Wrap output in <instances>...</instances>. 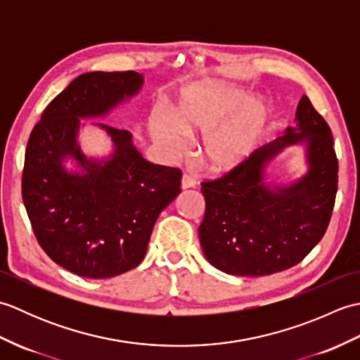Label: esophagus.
<instances>
[{
  "instance_id": "1",
  "label": "esophagus",
  "mask_w": 360,
  "mask_h": 360,
  "mask_svg": "<svg viewBox=\"0 0 360 360\" xmlns=\"http://www.w3.org/2000/svg\"><path fill=\"white\" fill-rule=\"evenodd\" d=\"M195 186H196V179L193 176L184 173V176H182V188H193Z\"/></svg>"
}]
</instances>
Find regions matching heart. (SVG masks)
Instances as JSON below:
<instances>
[{
  "label": "heart",
  "mask_w": 360,
  "mask_h": 360,
  "mask_svg": "<svg viewBox=\"0 0 360 360\" xmlns=\"http://www.w3.org/2000/svg\"><path fill=\"white\" fill-rule=\"evenodd\" d=\"M243 100L240 89L202 83L181 97L168 122L151 120L153 137L167 151L179 153L184 148L181 134L192 137L205 129L200 148L202 162L213 172H231L254 151L267 122L263 101Z\"/></svg>",
  "instance_id": "obj_1"
}]
</instances>
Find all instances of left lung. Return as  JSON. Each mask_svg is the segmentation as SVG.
<instances>
[{
	"instance_id": "8db88e82",
	"label": "left lung",
	"mask_w": 360,
	"mask_h": 360,
	"mask_svg": "<svg viewBox=\"0 0 360 360\" xmlns=\"http://www.w3.org/2000/svg\"><path fill=\"white\" fill-rule=\"evenodd\" d=\"M297 128L257 148L218 179L201 182L205 215L200 241L217 269L243 277H262L300 263L322 240L338 193V156L326 120L303 96ZM307 143L310 168L288 188L264 182V168L283 148Z\"/></svg>"
}]
</instances>
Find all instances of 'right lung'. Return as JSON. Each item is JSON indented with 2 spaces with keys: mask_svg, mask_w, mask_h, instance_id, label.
I'll return each instance as SVG.
<instances>
[{
  "mask_svg": "<svg viewBox=\"0 0 360 360\" xmlns=\"http://www.w3.org/2000/svg\"><path fill=\"white\" fill-rule=\"evenodd\" d=\"M134 71L86 72L46 106L30 133L21 193L37 241L70 272L110 278L139 266L159 213L181 193L179 168L145 160L127 129L97 124L114 143L108 160L86 158L80 119L101 117L141 89ZM72 157L83 174H70Z\"/></svg>",
  "mask_w": 360,
  "mask_h": 360,
  "instance_id": "1",
  "label": "right lung"
}]
</instances>
